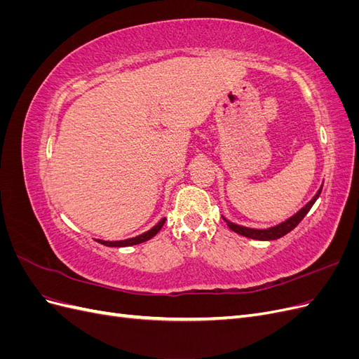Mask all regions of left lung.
<instances>
[{
    "mask_svg": "<svg viewBox=\"0 0 359 359\" xmlns=\"http://www.w3.org/2000/svg\"><path fill=\"white\" fill-rule=\"evenodd\" d=\"M320 191H322V186H320V189L318 190V193L314 194V198H313L306 206H302V208H301L297 214H293L292 217H289L287 220L281 222V223H278V224H276V226H273V227H266V229H253V227H245V226L235 224V223L229 222L227 219H224V217H223V220L226 222L227 227H229L231 231H233V232L238 233V235H243V236H245V238H252V240H259V241H273V240H278V238L285 236V235L289 233L292 229H295V227L299 224V222L304 219V217L307 215V212L310 211V208L314 205V202L318 201Z\"/></svg>",
    "mask_w": 359,
    "mask_h": 359,
    "instance_id": "1",
    "label": "left lung"
}]
</instances>
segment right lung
Masks as SVG:
<instances>
[{
  "label": "right lung",
  "instance_id": "1",
  "mask_svg": "<svg viewBox=\"0 0 359 359\" xmlns=\"http://www.w3.org/2000/svg\"><path fill=\"white\" fill-rule=\"evenodd\" d=\"M165 220L166 219H161L154 227H151L149 231L140 233L137 236H133V238H128V240H121V241H103V240H95L97 243H100L106 247H130V245H136V244H142L148 240H151V238L156 236L158 233V231L163 227V224H165Z\"/></svg>",
  "mask_w": 359,
  "mask_h": 359
}]
</instances>
